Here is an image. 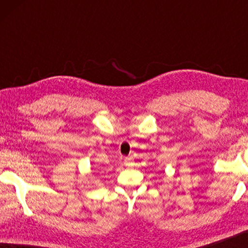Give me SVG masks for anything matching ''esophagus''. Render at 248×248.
<instances>
[{
  "label": "esophagus",
  "mask_w": 248,
  "mask_h": 248,
  "mask_svg": "<svg viewBox=\"0 0 248 248\" xmlns=\"http://www.w3.org/2000/svg\"><path fill=\"white\" fill-rule=\"evenodd\" d=\"M131 164H132V159L130 157L124 159V165L125 166H131Z\"/></svg>",
  "instance_id": "esophagus-1"
}]
</instances>
